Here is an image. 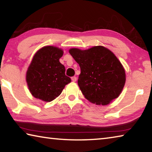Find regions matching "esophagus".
Segmentation results:
<instances>
[{"label": "esophagus", "mask_w": 152, "mask_h": 152, "mask_svg": "<svg viewBox=\"0 0 152 152\" xmlns=\"http://www.w3.org/2000/svg\"><path fill=\"white\" fill-rule=\"evenodd\" d=\"M76 80H77V78L76 76H73V77H72V80L73 82H76Z\"/></svg>", "instance_id": "34e87169"}]
</instances>
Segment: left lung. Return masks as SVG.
I'll list each match as a JSON object with an SVG mask.
<instances>
[{
  "label": "left lung",
  "instance_id": "obj_1",
  "mask_svg": "<svg viewBox=\"0 0 152 152\" xmlns=\"http://www.w3.org/2000/svg\"><path fill=\"white\" fill-rule=\"evenodd\" d=\"M69 52L80 67L78 84L88 101L107 105L119 96L125 72L111 51L99 45L86 50L72 48Z\"/></svg>",
  "mask_w": 152,
  "mask_h": 152
}]
</instances>
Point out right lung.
Masks as SVG:
<instances>
[{"label": "right lung", "mask_w": 152, "mask_h": 152, "mask_svg": "<svg viewBox=\"0 0 152 152\" xmlns=\"http://www.w3.org/2000/svg\"><path fill=\"white\" fill-rule=\"evenodd\" d=\"M63 50L45 46L36 52L28 68L26 81L35 98L50 102L58 97L71 79L66 76L65 67L60 62Z\"/></svg>", "instance_id": "right-lung-1"}]
</instances>
